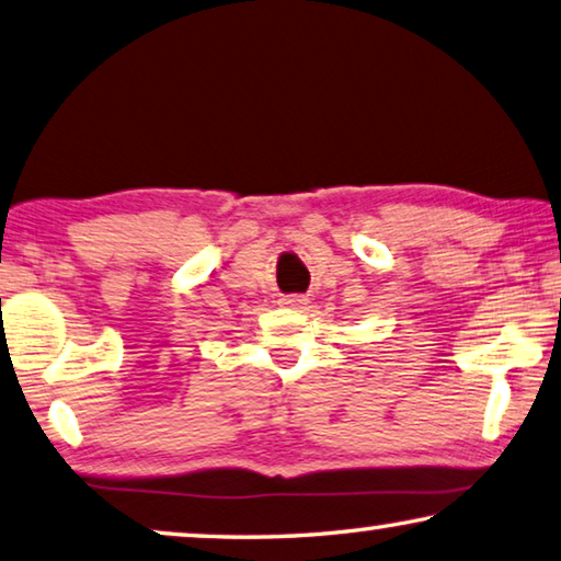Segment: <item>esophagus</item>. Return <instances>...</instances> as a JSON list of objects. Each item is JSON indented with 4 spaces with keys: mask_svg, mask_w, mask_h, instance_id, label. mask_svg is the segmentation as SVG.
Wrapping results in <instances>:
<instances>
[{
    "mask_svg": "<svg viewBox=\"0 0 561 561\" xmlns=\"http://www.w3.org/2000/svg\"><path fill=\"white\" fill-rule=\"evenodd\" d=\"M282 304H287L291 309H304L309 304V299L304 297V294H289V297H284Z\"/></svg>",
    "mask_w": 561,
    "mask_h": 561,
    "instance_id": "obj_1",
    "label": "esophagus"
}]
</instances>
